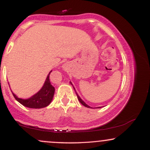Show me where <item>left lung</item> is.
<instances>
[{
	"instance_id": "8db88e82",
	"label": "left lung",
	"mask_w": 150,
	"mask_h": 150,
	"mask_svg": "<svg viewBox=\"0 0 150 150\" xmlns=\"http://www.w3.org/2000/svg\"><path fill=\"white\" fill-rule=\"evenodd\" d=\"M74 89H75V88H74ZM76 94H77V99H78V100L79 101H80V102L81 103V104H82V105H83V106H85V107H87V108H90V106H88V105H87V104H85V102H84V101H82V99H81V98L80 97H79V96H78V94H77V92H76Z\"/></svg>"
}]
</instances>
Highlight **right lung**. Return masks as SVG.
I'll return each mask as SVG.
<instances>
[{"mask_svg":"<svg viewBox=\"0 0 150 150\" xmlns=\"http://www.w3.org/2000/svg\"><path fill=\"white\" fill-rule=\"evenodd\" d=\"M51 73V71L50 72L49 75L47 76V78H46L43 87L37 94H34L30 99H22L16 97V95H15L13 93L15 99L23 106L28 108H41L46 107L48 105H49L52 101L55 92V88L51 84L49 80V75Z\"/></svg>","mask_w":150,"mask_h":150,"instance_id":"right-lung-1","label":"right lung"}]
</instances>
